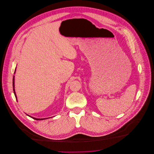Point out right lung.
<instances>
[{
    "label": "right lung",
    "instance_id": "1",
    "mask_svg": "<svg viewBox=\"0 0 154 154\" xmlns=\"http://www.w3.org/2000/svg\"><path fill=\"white\" fill-rule=\"evenodd\" d=\"M15 71H16V69H15V72H14V73H15ZM14 78H13V89H14V94H15V97H16V99H17V95H16V93H15V78H14ZM29 116V117H31V118H32L33 119H35V120H44V119H47V118H45V119H37V118H35V117H31V116Z\"/></svg>",
    "mask_w": 154,
    "mask_h": 154
}]
</instances>
